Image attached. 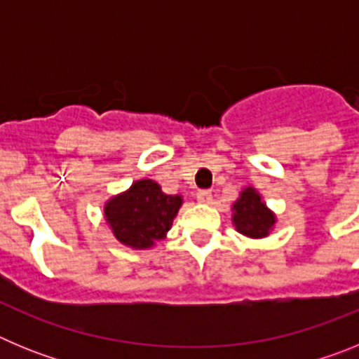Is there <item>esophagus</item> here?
<instances>
[{"mask_svg": "<svg viewBox=\"0 0 359 359\" xmlns=\"http://www.w3.org/2000/svg\"><path fill=\"white\" fill-rule=\"evenodd\" d=\"M196 198H198L199 203H205V205H208V203L212 201V192L210 190H199L198 194H196Z\"/></svg>", "mask_w": 359, "mask_h": 359, "instance_id": "1", "label": "esophagus"}]
</instances>
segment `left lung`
Returning <instances> with one entry per match:
<instances>
[{"mask_svg": "<svg viewBox=\"0 0 359 359\" xmlns=\"http://www.w3.org/2000/svg\"><path fill=\"white\" fill-rule=\"evenodd\" d=\"M231 223L239 233L250 239L268 237L275 228L277 217L266 207L262 196L253 187H246L239 194V199L231 207Z\"/></svg>", "mask_w": 359, "mask_h": 359, "instance_id": "obj_1", "label": "left lung"}]
</instances>
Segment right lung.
Instances as JSON below:
<instances>
[{"mask_svg":"<svg viewBox=\"0 0 359 359\" xmlns=\"http://www.w3.org/2000/svg\"><path fill=\"white\" fill-rule=\"evenodd\" d=\"M182 205V196L165 194L152 180H138L126 192L107 199L104 217L123 246L147 250L165 239Z\"/></svg>","mask_w":359,"mask_h":359,"instance_id":"right-lung-1","label":"right lung"}]
</instances>
